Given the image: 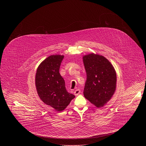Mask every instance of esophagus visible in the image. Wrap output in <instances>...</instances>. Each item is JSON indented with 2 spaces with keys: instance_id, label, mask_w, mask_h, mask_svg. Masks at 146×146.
I'll return each mask as SVG.
<instances>
[{
  "instance_id": "esophagus-1",
  "label": "esophagus",
  "mask_w": 146,
  "mask_h": 146,
  "mask_svg": "<svg viewBox=\"0 0 146 146\" xmlns=\"http://www.w3.org/2000/svg\"><path fill=\"white\" fill-rule=\"evenodd\" d=\"M80 93V89H76V90H75V92H74V94H75V96H78V95H79Z\"/></svg>"
}]
</instances>
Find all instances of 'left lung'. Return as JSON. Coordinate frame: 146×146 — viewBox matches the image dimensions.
Instances as JSON below:
<instances>
[{
	"instance_id": "1",
	"label": "left lung",
	"mask_w": 146,
	"mask_h": 146,
	"mask_svg": "<svg viewBox=\"0 0 146 146\" xmlns=\"http://www.w3.org/2000/svg\"><path fill=\"white\" fill-rule=\"evenodd\" d=\"M83 60L86 73L84 96L97 107H102L115 92V70L107 58L99 54L90 53L83 56Z\"/></svg>"
}]
</instances>
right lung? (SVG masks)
<instances>
[{
	"mask_svg": "<svg viewBox=\"0 0 146 146\" xmlns=\"http://www.w3.org/2000/svg\"><path fill=\"white\" fill-rule=\"evenodd\" d=\"M63 58L61 55L49 56L38 66L35 76V85L40 98L57 111L64 110L75 97L67 91L64 80L59 72Z\"/></svg>",
	"mask_w": 146,
	"mask_h": 146,
	"instance_id": "add662e5",
	"label": "right lung"
}]
</instances>
